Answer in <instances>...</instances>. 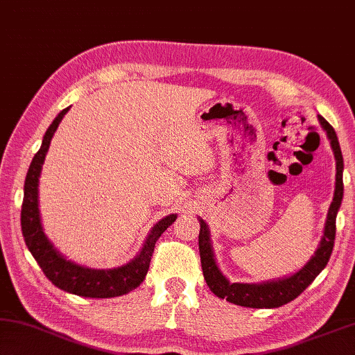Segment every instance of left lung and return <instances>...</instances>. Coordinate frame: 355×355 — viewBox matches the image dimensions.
<instances>
[{
	"mask_svg": "<svg viewBox=\"0 0 355 355\" xmlns=\"http://www.w3.org/2000/svg\"><path fill=\"white\" fill-rule=\"evenodd\" d=\"M321 125L331 139V146L334 150L335 159H337V177H335V192L334 200L327 212V220L324 227V236L320 242L318 250L315 251V256L309 261L300 272L288 276L286 279L262 282V284H239V282H231L225 278L217 268L214 254L211 250L209 242V231L206 223L200 218V234H198V250H200V261H202L203 276L211 292L217 295L218 298L227 300L233 304L253 307V309H273L284 306L287 302L293 301L295 298L304 292V290L312 284V281L317 278L321 270L326 267L332 254L334 241H335V218L343 198V157H341V149L338 144L337 133L334 127L327 122L323 116H318Z\"/></svg>",
	"mask_w": 355,
	"mask_h": 355,
	"instance_id": "obj_1",
	"label": "left lung"
}]
</instances>
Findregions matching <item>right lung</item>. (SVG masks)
Wrapping results in <instances>:
<instances>
[{
  "label": "right lung",
  "mask_w": 355,
  "mask_h": 355,
  "mask_svg": "<svg viewBox=\"0 0 355 355\" xmlns=\"http://www.w3.org/2000/svg\"><path fill=\"white\" fill-rule=\"evenodd\" d=\"M68 110L69 108L62 110L53 121V124L49 125L43 137L42 147L35 153L29 166L28 175H26L24 197L21 205L23 237L34 259L43 270L44 276L55 287L65 290L68 293L85 296V298H113V296L128 293L143 282L150 266L155 243L159 239V236L175 222L177 214H171L164 217L163 220H159L152 228L141 253L124 267L113 270H92L76 266V263L62 257L43 233L40 212H38V177H40L42 164L49 149L51 139H53L54 132Z\"/></svg>",
  "instance_id": "obj_1"
}]
</instances>
